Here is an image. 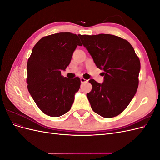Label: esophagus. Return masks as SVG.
<instances>
[{"instance_id": "esophagus-1", "label": "esophagus", "mask_w": 160, "mask_h": 160, "mask_svg": "<svg viewBox=\"0 0 160 160\" xmlns=\"http://www.w3.org/2000/svg\"><path fill=\"white\" fill-rule=\"evenodd\" d=\"M80 80H81V82L82 83H87V82L88 81V80H87V79H84V78H83V77H81V78L80 79Z\"/></svg>"}]
</instances>
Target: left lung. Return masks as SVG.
<instances>
[{
  "label": "left lung",
  "mask_w": 160,
  "mask_h": 160,
  "mask_svg": "<svg viewBox=\"0 0 160 160\" xmlns=\"http://www.w3.org/2000/svg\"><path fill=\"white\" fill-rule=\"evenodd\" d=\"M98 68L103 70L102 83L89 81L92 90L87 96L94 112L105 118L119 115L136 93L140 61L130 43L119 37L99 34L79 35Z\"/></svg>",
  "instance_id": "obj_1"
}]
</instances>
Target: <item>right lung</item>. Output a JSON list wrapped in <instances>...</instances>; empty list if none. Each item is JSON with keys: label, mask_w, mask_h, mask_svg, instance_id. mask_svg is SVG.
<instances>
[{"label": "right lung", "mask_w": 160, "mask_h": 160, "mask_svg": "<svg viewBox=\"0 0 160 160\" xmlns=\"http://www.w3.org/2000/svg\"><path fill=\"white\" fill-rule=\"evenodd\" d=\"M78 45L82 46L75 34H53L37 42L28 60V92L38 108L51 117L68 112L80 88L79 77L69 79L61 72L69 65Z\"/></svg>", "instance_id": "obj_1"}]
</instances>
